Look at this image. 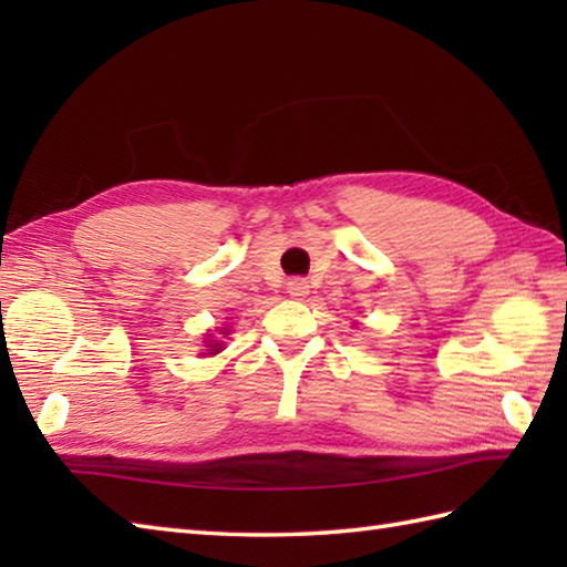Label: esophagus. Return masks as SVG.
<instances>
[{"label":"esophagus","mask_w":567,"mask_h":567,"mask_svg":"<svg viewBox=\"0 0 567 567\" xmlns=\"http://www.w3.org/2000/svg\"><path fill=\"white\" fill-rule=\"evenodd\" d=\"M287 292H290V297L295 299H302L309 295V282L302 280V277H295V280L287 282Z\"/></svg>","instance_id":"1"}]
</instances>
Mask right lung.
<instances>
[{"label":"right lung","mask_w":567,"mask_h":567,"mask_svg":"<svg viewBox=\"0 0 567 567\" xmlns=\"http://www.w3.org/2000/svg\"><path fill=\"white\" fill-rule=\"evenodd\" d=\"M209 351H212V355H214V353H219V351H221V343H212V346H209Z\"/></svg>","instance_id":"right-lung-1"}]
</instances>
